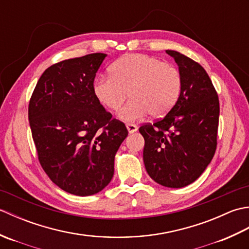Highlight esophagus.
Masks as SVG:
<instances>
[{"label": "esophagus", "instance_id": "obj_1", "mask_svg": "<svg viewBox=\"0 0 249 249\" xmlns=\"http://www.w3.org/2000/svg\"><path fill=\"white\" fill-rule=\"evenodd\" d=\"M126 127H127V130H128L129 134H133V133H135V131L138 130V127H137V125L131 124V123L126 124Z\"/></svg>", "mask_w": 249, "mask_h": 249}]
</instances>
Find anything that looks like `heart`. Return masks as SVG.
Returning <instances> with one entry per match:
<instances>
[{
  "instance_id": "heart-1",
  "label": "heart",
  "mask_w": 249,
  "mask_h": 249,
  "mask_svg": "<svg viewBox=\"0 0 249 249\" xmlns=\"http://www.w3.org/2000/svg\"><path fill=\"white\" fill-rule=\"evenodd\" d=\"M110 76L99 77L93 83L95 97L106 109L118 111L127 97L131 98L120 111L125 122L162 116L177 104L182 79L176 67L158 57L143 53L122 56L109 68Z\"/></svg>"
}]
</instances>
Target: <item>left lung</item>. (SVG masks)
Returning a JSON list of instances; mask_svg holds the SVG:
<instances>
[{
  "mask_svg": "<svg viewBox=\"0 0 249 249\" xmlns=\"http://www.w3.org/2000/svg\"><path fill=\"white\" fill-rule=\"evenodd\" d=\"M166 52L178 66L179 97L165 118L141 126L139 131L151 178L165 187L181 188L195 182L215 154L219 100L202 66L178 51Z\"/></svg>",
  "mask_w": 249,
  "mask_h": 249,
  "instance_id": "1",
  "label": "left lung"
}]
</instances>
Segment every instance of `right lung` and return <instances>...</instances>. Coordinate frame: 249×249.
I'll return each instance as SVG.
<instances>
[{
  "label": "right lung",
  "mask_w": 249,
  "mask_h": 249,
  "mask_svg": "<svg viewBox=\"0 0 249 249\" xmlns=\"http://www.w3.org/2000/svg\"><path fill=\"white\" fill-rule=\"evenodd\" d=\"M106 56L92 53L48 67L29 104L41 167L56 186L81 197L97 194L110 183L115 154L128 135L93 93Z\"/></svg>",
  "instance_id": "obj_1"
}]
</instances>
